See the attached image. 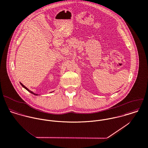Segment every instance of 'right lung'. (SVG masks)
I'll use <instances>...</instances> for the list:
<instances>
[{"mask_svg":"<svg viewBox=\"0 0 148 148\" xmlns=\"http://www.w3.org/2000/svg\"><path fill=\"white\" fill-rule=\"evenodd\" d=\"M21 83V86H22V87H23V88H25V89H26V90H27V91H29V92H30V93H32V94H34V95H38V94H34V92H32V91H30V90H29V89H28V88H26V87H25V86H24V85H23V84H22V83Z\"/></svg>","mask_w":148,"mask_h":148,"instance_id":"add662e5","label":"right lung"}]
</instances>
